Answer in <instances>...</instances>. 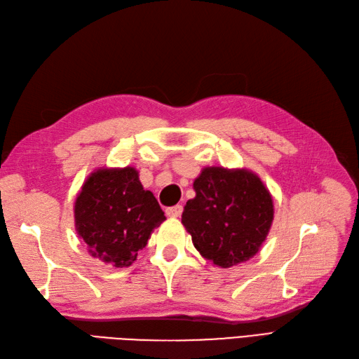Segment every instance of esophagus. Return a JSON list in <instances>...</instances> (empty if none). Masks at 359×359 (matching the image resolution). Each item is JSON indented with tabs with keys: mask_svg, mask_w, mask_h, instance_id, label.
Wrapping results in <instances>:
<instances>
[{
	"mask_svg": "<svg viewBox=\"0 0 359 359\" xmlns=\"http://www.w3.org/2000/svg\"><path fill=\"white\" fill-rule=\"evenodd\" d=\"M168 217H172V219H177L182 214V206L181 205H175V206H170V208L166 210Z\"/></svg>",
	"mask_w": 359,
	"mask_h": 359,
	"instance_id": "esophagus-1",
	"label": "esophagus"
}]
</instances>
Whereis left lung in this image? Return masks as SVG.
<instances>
[{"mask_svg":"<svg viewBox=\"0 0 359 359\" xmlns=\"http://www.w3.org/2000/svg\"><path fill=\"white\" fill-rule=\"evenodd\" d=\"M193 189L196 196L184 206L181 222L198 252L222 268L253 257L274 219L273 198L256 173L205 168Z\"/></svg>","mask_w":359,"mask_h":359,"instance_id":"obj_1","label":"left lung"}]
</instances>
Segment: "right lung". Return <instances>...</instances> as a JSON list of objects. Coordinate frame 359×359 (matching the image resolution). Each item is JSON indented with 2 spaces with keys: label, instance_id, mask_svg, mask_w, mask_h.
I'll use <instances>...</instances> for the list:
<instances>
[{
  "label": "right lung",
  "instance_id": "1",
  "mask_svg": "<svg viewBox=\"0 0 359 359\" xmlns=\"http://www.w3.org/2000/svg\"><path fill=\"white\" fill-rule=\"evenodd\" d=\"M165 220L154 194L144 190L132 166L97 169L74 202L76 232L91 256L115 268L132 265Z\"/></svg>",
  "mask_w": 359,
  "mask_h": 359
}]
</instances>
